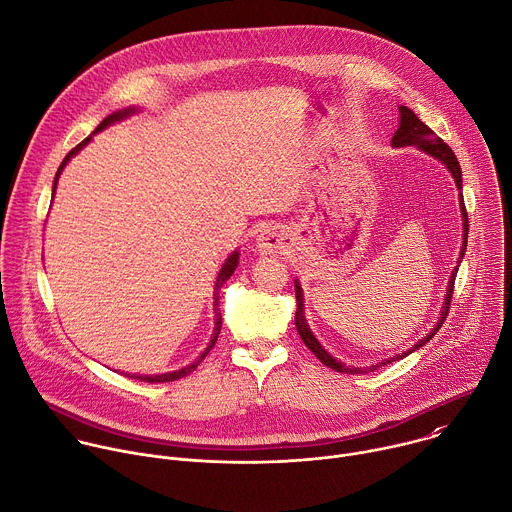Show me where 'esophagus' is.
I'll use <instances>...</instances> for the list:
<instances>
[{
    "mask_svg": "<svg viewBox=\"0 0 512 512\" xmlns=\"http://www.w3.org/2000/svg\"><path fill=\"white\" fill-rule=\"evenodd\" d=\"M283 231H279V227H263L259 229L257 233V251L261 255H271V253H277L281 247H283Z\"/></svg>",
    "mask_w": 512,
    "mask_h": 512,
    "instance_id": "1",
    "label": "esophagus"
}]
</instances>
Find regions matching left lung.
Masks as SVG:
<instances>
[{
  "instance_id": "8db88e82",
  "label": "left lung",
  "mask_w": 512,
  "mask_h": 512,
  "mask_svg": "<svg viewBox=\"0 0 512 512\" xmlns=\"http://www.w3.org/2000/svg\"><path fill=\"white\" fill-rule=\"evenodd\" d=\"M392 146L396 148H402V146H416L420 150H424L426 154L434 156L436 160H440L446 168L448 173L452 175L454 183H456V189H458V203H460V213H462V247H460V255H458V261H456V267L452 269L450 273V281H448V287H446V299H444V305L440 309V319L438 323L432 327V331L422 337L420 342L414 344V348H410L408 352L404 354H396L394 358L378 364V366H370V368H354V366H346L342 362H337L333 356H329L327 350H323V346L317 342V337L313 335V331L309 329L307 325V319H305V313H303V289L299 285V281L295 279V299H297V309H295V325H297V331L303 339V344L315 354V358L325 364L327 368L335 370V372H342V374H368V370H376L380 366H386V364H392L396 360H402L406 356H410L412 352H416L418 348H422L426 342H430V339L436 335V331L442 327L446 315H448V309H450V301H452V291H454V279H456V273H458V267H460V261L464 257V251H466V239H468V215H466V207H464V199H462V170H460V164H458V158L456 154L452 152V148L440 138L436 136L408 106H400V126L398 130L394 132L392 136Z\"/></svg>"
}]
</instances>
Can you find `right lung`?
Instances as JSON below:
<instances>
[{
	"mask_svg": "<svg viewBox=\"0 0 512 512\" xmlns=\"http://www.w3.org/2000/svg\"><path fill=\"white\" fill-rule=\"evenodd\" d=\"M138 112V108H134V106H128V108H124V110H118V112H112L110 116H106L100 124H98V128L88 136V138H84L76 148H72L68 154H66V158L62 160V164H60V168H58V173H56V179H54V187H52V195L56 193V187H58V179H60V175H62V170H64V166L68 164V160L72 158V156H76L90 140H92V136L96 134V132H100V130H104L106 126H110V124H114V122H120V120H124V118H128V116H132V114H136ZM239 265V251H233L229 257H227V261L223 263V267H221V271H219V275H217V281H215V329H213V337H211V342H209V346H207V350L197 358V362H193V364H189V366H185L183 370H177V372H168V374H156V376H130V378H136V380H142V382H152V384H156V382H175V380H179V378H185V376H189L193 370H197V366L205 360V356L213 350V346H215V342H217V337H219V333H221V325H223V315H221V309H219V291H221V287H223V283L235 273V267Z\"/></svg>",
	"mask_w": 512,
	"mask_h": 512,
	"instance_id": "obj_1",
	"label": "right lung"
}]
</instances>
